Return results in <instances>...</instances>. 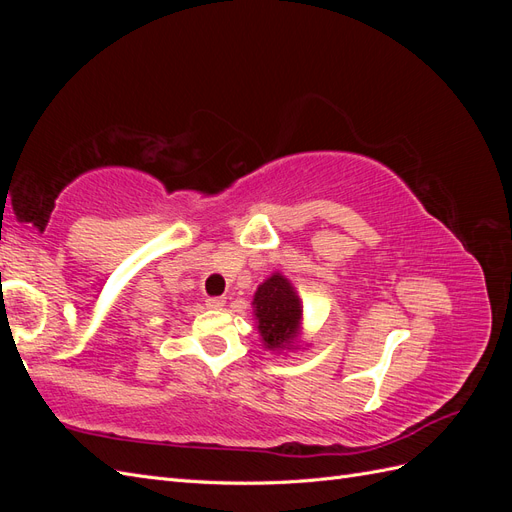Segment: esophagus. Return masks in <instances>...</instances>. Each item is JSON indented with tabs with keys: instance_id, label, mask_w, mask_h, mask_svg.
<instances>
[{
	"instance_id": "obj_1",
	"label": "esophagus",
	"mask_w": 512,
	"mask_h": 512,
	"mask_svg": "<svg viewBox=\"0 0 512 512\" xmlns=\"http://www.w3.org/2000/svg\"><path fill=\"white\" fill-rule=\"evenodd\" d=\"M224 303H226V301H224L222 297H209V299H207V307H209V309H222Z\"/></svg>"
}]
</instances>
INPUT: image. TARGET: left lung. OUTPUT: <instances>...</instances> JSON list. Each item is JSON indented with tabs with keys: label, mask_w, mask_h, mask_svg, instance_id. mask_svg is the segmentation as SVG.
Segmentation results:
<instances>
[{
	"label": "left lung",
	"mask_w": 512,
	"mask_h": 512,
	"mask_svg": "<svg viewBox=\"0 0 512 512\" xmlns=\"http://www.w3.org/2000/svg\"><path fill=\"white\" fill-rule=\"evenodd\" d=\"M254 307L265 346L271 350L292 346L301 320V303L286 277L275 273L260 284L254 294Z\"/></svg>",
	"instance_id": "8db88e82"
}]
</instances>
